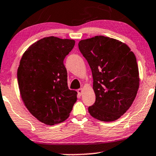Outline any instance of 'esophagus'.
I'll list each match as a JSON object with an SVG mask.
<instances>
[{
    "label": "esophagus",
    "instance_id": "34e87169",
    "mask_svg": "<svg viewBox=\"0 0 156 156\" xmlns=\"http://www.w3.org/2000/svg\"><path fill=\"white\" fill-rule=\"evenodd\" d=\"M83 92V88H79V89H78V94H79L80 96L82 95Z\"/></svg>",
    "mask_w": 156,
    "mask_h": 156
}]
</instances>
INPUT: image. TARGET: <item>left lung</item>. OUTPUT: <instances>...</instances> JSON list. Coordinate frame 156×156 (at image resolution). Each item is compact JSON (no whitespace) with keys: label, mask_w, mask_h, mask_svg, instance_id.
<instances>
[{"label":"left lung","mask_w":156,"mask_h":156,"mask_svg":"<svg viewBox=\"0 0 156 156\" xmlns=\"http://www.w3.org/2000/svg\"><path fill=\"white\" fill-rule=\"evenodd\" d=\"M78 47L94 79L96 101L88 112L100 121H115L130 107L138 90L135 55L125 43L104 36L80 40Z\"/></svg>","instance_id":"obj_1"}]
</instances>
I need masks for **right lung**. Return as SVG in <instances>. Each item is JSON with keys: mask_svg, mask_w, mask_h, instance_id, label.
<instances>
[{"mask_svg": "<svg viewBox=\"0 0 156 156\" xmlns=\"http://www.w3.org/2000/svg\"><path fill=\"white\" fill-rule=\"evenodd\" d=\"M75 40L44 37L25 51L17 70L21 99L39 122L54 125L70 116L77 100L76 90L68 86L63 60Z\"/></svg>", "mask_w": 156, "mask_h": 156, "instance_id": "add662e5", "label": "right lung"}]
</instances>
